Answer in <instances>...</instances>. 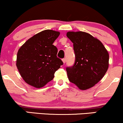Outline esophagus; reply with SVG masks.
Listing matches in <instances>:
<instances>
[{
	"mask_svg": "<svg viewBox=\"0 0 123 123\" xmlns=\"http://www.w3.org/2000/svg\"><path fill=\"white\" fill-rule=\"evenodd\" d=\"M62 61H63V63H65L66 62V58H63V59H62Z\"/></svg>",
	"mask_w": 123,
	"mask_h": 123,
	"instance_id": "esophagus-1",
	"label": "esophagus"
}]
</instances>
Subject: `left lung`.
<instances>
[{
  "label": "left lung",
  "instance_id": "1",
  "mask_svg": "<svg viewBox=\"0 0 123 123\" xmlns=\"http://www.w3.org/2000/svg\"><path fill=\"white\" fill-rule=\"evenodd\" d=\"M66 36L73 43L75 54L74 65L66 69L69 80L80 90L91 88L108 70V51L101 41L86 32H68Z\"/></svg>",
  "mask_w": 123,
  "mask_h": 123
}]
</instances>
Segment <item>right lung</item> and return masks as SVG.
Instances as JSON below:
<instances>
[{
	"instance_id": "1",
	"label": "right lung",
	"mask_w": 123,
	"mask_h": 123,
	"mask_svg": "<svg viewBox=\"0 0 123 123\" xmlns=\"http://www.w3.org/2000/svg\"><path fill=\"white\" fill-rule=\"evenodd\" d=\"M60 33L44 30L29 39L18 50L16 65L24 80L41 88L53 79L54 73L63 65L57 57V48L53 44Z\"/></svg>"
}]
</instances>
